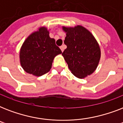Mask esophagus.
<instances>
[{
  "instance_id": "34e87169",
  "label": "esophagus",
  "mask_w": 123,
  "mask_h": 123,
  "mask_svg": "<svg viewBox=\"0 0 123 123\" xmlns=\"http://www.w3.org/2000/svg\"><path fill=\"white\" fill-rule=\"evenodd\" d=\"M64 48H65V46H64V45H62V46H60V48H61V50L62 52H63L64 50Z\"/></svg>"
}]
</instances>
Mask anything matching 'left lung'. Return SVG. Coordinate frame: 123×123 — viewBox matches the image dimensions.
I'll return each instance as SVG.
<instances>
[{
	"mask_svg": "<svg viewBox=\"0 0 123 123\" xmlns=\"http://www.w3.org/2000/svg\"><path fill=\"white\" fill-rule=\"evenodd\" d=\"M66 36L64 44L67 48L62 56L71 73L79 79L91 75L99 64L101 51L93 35L81 25L62 27Z\"/></svg>",
	"mask_w": 123,
	"mask_h": 123,
	"instance_id": "8db88e82",
	"label": "left lung"
}]
</instances>
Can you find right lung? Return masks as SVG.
Here are the masks:
<instances>
[{
  "mask_svg": "<svg viewBox=\"0 0 123 123\" xmlns=\"http://www.w3.org/2000/svg\"><path fill=\"white\" fill-rule=\"evenodd\" d=\"M62 53L47 28L42 27L25 39L20 52V64L27 73L40 77L52 68L54 57Z\"/></svg>",
  "mask_w": 123,
  "mask_h": 123,
  "instance_id": "obj_1",
  "label": "right lung"
}]
</instances>
